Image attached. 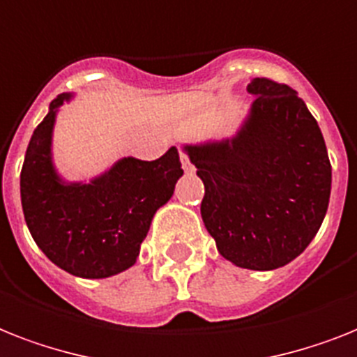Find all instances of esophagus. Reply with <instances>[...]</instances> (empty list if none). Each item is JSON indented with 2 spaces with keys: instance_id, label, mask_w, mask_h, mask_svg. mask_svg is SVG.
<instances>
[{
  "instance_id": "obj_1",
  "label": "esophagus",
  "mask_w": 357,
  "mask_h": 357,
  "mask_svg": "<svg viewBox=\"0 0 357 357\" xmlns=\"http://www.w3.org/2000/svg\"><path fill=\"white\" fill-rule=\"evenodd\" d=\"M179 159H181V165H183V170L187 174H190L192 172V165H190V161H188V158H187V153L185 152H179Z\"/></svg>"
}]
</instances>
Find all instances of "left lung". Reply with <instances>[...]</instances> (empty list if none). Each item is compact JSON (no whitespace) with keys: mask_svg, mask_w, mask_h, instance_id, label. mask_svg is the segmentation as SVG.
<instances>
[{"mask_svg":"<svg viewBox=\"0 0 357 357\" xmlns=\"http://www.w3.org/2000/svg\"><path fill=\"white\" fill-rule=\"evenodd\" d=\"M236 135L185 144L205 185L202 218L225 260L257 271L297 259L323 224L332 167L323 133L286 84L253 78Z\"/></svg>","mask_w":357,"mask_h":357,"instance_id":"obj_1","label":"left lung"}]
</instances>
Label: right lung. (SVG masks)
<instances>
[{"label": "right lung", "instance_id": "right-lung-1", "mask_svg": "<svg viewBox=\"0 0 357 357\" xmlns=\"http://www.w3.org/2000/svg\"><path fill=\"white\" fill-rule=\"evenodd\" d=\"M73 97L54 98L29 141L20 176L23 216L34 242L63 271L106 279L132 268L155 211L183 176L176 146L155 161L123 158L89 183H68L51 155L56 112Z\"/></svg>", "mask_w": 357, "mask_h": 357}]
</instances>
